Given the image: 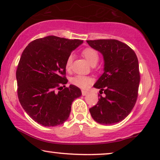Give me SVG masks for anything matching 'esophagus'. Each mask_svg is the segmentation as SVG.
<instances>
[{
  "label": "esophagus",
  "instance_id": "34e87169",
  "mask_svg": "<svg viewBox=\"0 0 160 160\" xmlns=\"http://www.w3.org/2000/svg\"><path fill=\"white\" fill-rule=\"evenodd\" d=\"M88 93V91H84V90H82V96H86Z\"/></svg>",
  "mask_w": 160,
  "mask_h": 160
}]
</instances>
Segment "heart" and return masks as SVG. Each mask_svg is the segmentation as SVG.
<instances>
[{"label": "heart", "mask_w": 160, "mask_h": 160, "mask_svg": "<svg viewBox=\"0 0 160 160\" xmlns=\"http://www.w3.org/2000/svg\"><path fill=\"white\" fill-rule=\"evenodd\" d=\"M82 55L84 56L86 60L88 63L92 66H94L97 64L99 59V54H98V51L95 50L94 48H85L83 49L82 51ZM73 56L70 54L67 58L66 61V68L69 69L71 67L72 63ZM91 78L88 76H85L82 75H78L74 76L73 78H71L70 82L72 84H73L75 86H78L80 88H86L91 85Z\"/></svg>", "instance_id": "obj_1"}]
</instances>
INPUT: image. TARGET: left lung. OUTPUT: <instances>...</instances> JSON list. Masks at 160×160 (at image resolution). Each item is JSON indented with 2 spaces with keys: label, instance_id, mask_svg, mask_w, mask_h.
Here are the masks:
<instances>
[{
  "label": "left lung",
  "instance_id": "obj_1",
  "mask_svg": "<svg viewBox=\"0 0 160 160\" xmlns=\"http://www.w3.org/2000/svg\"><path fill=\"white\" fill-rule=\"evenodd\" d=\"M87 42L102 53L104 60V72L93 85L101 90L99 98L89 109L90 113L100 124H115L124 120L136 104L140 82L138 58L131 48L118 40Z\"/></svg>",
  "mask_w": 160,
  "mask_h": 160
}]
</instances>
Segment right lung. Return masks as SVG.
<instances>
[{"instance_id": "1", "label": "right lung", "mask_w": 160, "mask_h": 160, "mask_svg": "<svg viewBox=\"0 0 160 160\" xmlns=\"http://www.w3.org/2000/svg\"><path fill=\"white\" fill-rule=\"evenodd\" d=\"M82 42L50 35L33 40L22 52L16 72L17 95L24 111L38 124H63L72 103L82 95L79 88L64 85L67 58Z\"/></svg>"}]
</instances>
